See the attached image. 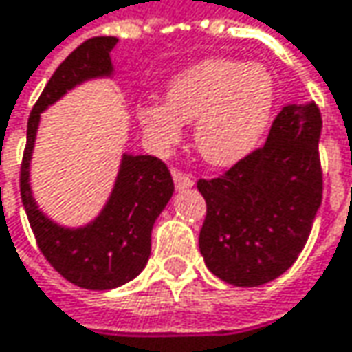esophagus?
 <instances>
[{
    "label": "esophagus",
    "mask_w": 352,
    "mask_h": 352,
    "mask_svg": "<svg viewBox=\"0 0 352 352\" xmlns=\"http://www.w3.org/2000/svg\"><path fill=\"white\" fill-rule=\"evenodd\" d=\"M174 186L176 190H186V188H192L194 186V180L190 178L188 174H182V172H174Z\"/></svg>",
    "instance_id": "obj_1"
}]
</instances>
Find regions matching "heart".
Returning a JSON list of instances; mask_svg holds the SVG:
<instances>
[{
    "label": "heart",
    "mask_w": 352,
    "mask_h": 352,
    "mask_svg": "<svg viewBox=\"0 0 352 352\" xmlns=\"http://www.w3.org/2000/svg\"><path fill=\"white\" fill-rule=\"evenodd\" d=\"M274 78L263 63L206 58L172 78L166 104L146 102L138 118L158 150L182 138V124H194V144L212 166L246 158L268 128L274 108Z\"/></svg>",
    "instance_id": "heart-1"
}]
</instances>
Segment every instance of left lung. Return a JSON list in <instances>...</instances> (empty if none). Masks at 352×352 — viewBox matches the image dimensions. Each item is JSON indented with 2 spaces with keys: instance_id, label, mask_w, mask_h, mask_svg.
I'll use <instances>...</instances> for the list:
<instances>
[{
  "instance_id": "1",
  "label": "left lung",
  "mask_w": 352,
  "mask_h": 352,
  "mask_svg": "<svg viewBox=\"0 0 352 352\" xmlns=\"http://www.w3.org/2000/svg\"><path fill=\"white\" fill-rule=\"evenodd\" d=\"M320 130L313 102L287 104L261 150L224 176L198 182L206 200L198 242L214 276L261 287L298 258L322 202Z\"/></svg>"
}]
</instances>
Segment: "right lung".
Here are the masks:
<instances>
[{
	"instance_id": "right-lung-1",
	"label": "right lung",
	"mask_w": 352,
	"mask_h": 352,
	"mask_svg": "<svg viewBox=\"0 0 352 352\" xmlns=\"http://www.w3.org/2000/svg\"><path fill=\"white\" fill-rule=\"evenodd\" d=\"M118 38H91L74 50L50 78L28 122L21 164V202L39 250L65 280L89 290H112L136 278L148 264L152 228L174 194L166 164L154 156L122 154L112 192L96 218L63 226L38 206L30 182L41 113L63 96L91 80H112Z\"/></svg>"
}]
</instances>
